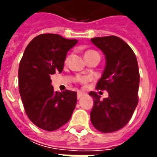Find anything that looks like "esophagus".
<instances>
[{"instance_id":"1","label":"esophagus","mask_w":157,"mask_h":157,"mask_svg":"<svg viewBox=\"0 0 157 157\" xmlns=\"http://www.w3.org/2000/svg\"><path fill=\"white\" fill-rule=\"evenodd\" d=\"M83 95H84V94H83V93H81V92H78V95H77V97H78V99L79 100V99L81 98Z\"/></svg>"}]
</instances>
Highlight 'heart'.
<instances>
[{"label":"heart","instance_id":"1","mask_svg":"<svg viewBox=\"0 0 157 157\" xmlns=\"http://www.w3.org/2000/svg\"><path fill=\"white\" fill-rule=\"evenodd\" d=\"M93 52V51H89V52H86V53H87V52Z\"/></svg>","mask_w":157,"mask_h":157}]
</instances>
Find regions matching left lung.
<instances>
[{
	"label": "left lung",
	"instance_id": "obj_1",
	"mask_svg": "<svg viewBox=\"0 0 157 157\" xmlns=\"http://www.w3.org/2000/svg\"><path fill=\"white\" fill-rule=\"evenodd\" d=\"M91 42L104 53L105 65L97 89L106 90L108 97L91 92L94 106L91 122L102 133L122 128L130 121L138 104L140 74L136 55L129 45L115 36L94 37Z\"/></svg>",
	"mask_w": 157,
	"mask_h": 157
}]
</instances>
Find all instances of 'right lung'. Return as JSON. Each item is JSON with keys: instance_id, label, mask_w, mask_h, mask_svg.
<instances>
[{"instance_id": "obj_1", "label": "right lung", "mask_w": 157, "mask_h": 157, "mask_svg": "<svg viewBox=\"0 0 157 157\" xmlns=\"http://www.w3.org/2000/svg\"><path fill=\"white\" fill-rule=\"evenodd\" d=\"M78 43L57 34H42L26 47L18 70L19 93L29 119L36 127L54 131L69 121L77 93L55 92L51 75L63 71L67 52Z\"/></svg>"}]
</instances>
